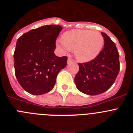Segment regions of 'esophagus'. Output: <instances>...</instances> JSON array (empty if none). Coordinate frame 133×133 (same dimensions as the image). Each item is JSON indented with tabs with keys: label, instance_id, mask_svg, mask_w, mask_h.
<instances>
[{
	"label": "esophagus",
	"instance_id": "34e87169",
	"mask_svg": "<svg viewBox=\"0 0 133 133\" xmlns=\"http://www.w3.org/2000/svg\"><path fill=\"white\" fill-rule=\"evenodd\" d=\"M73 63V61H72V59H71L70 58H69L67 59V64H70V63Z\"/></svg>",
	"mask_w": 133,
	"mask_h": 133
}]
</instances>
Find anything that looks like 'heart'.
<instances>
[{
	"instance_id": "obj_1",
	"label": "heart",
	"mask_w": 133,
	"mask_h": 133,
	"mask_svg": "<svg viewBox=\"0 0 133 133\" xmlns=\"http://www.w3.org/2000/svg\"><path fill=\"white\" fill-rule=\"evenodd\" d=\"M104 45L101 32L89 30H72L63 34L62 41H56L57 47L63 52L75 50V56L81 63L95 59Z\"/></svg>"
}]
</instances>
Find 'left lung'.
I'll use <instances>...</instances> for the list:
<instances>
[{
  "label": "left lung",
  "instance_id": "obj_1",
  "mask_svg": "<svg viewBox=\"0 0 133 133\" xmlns=\"http://www.w3.org/2000/svg\"><path fill=\"white\" fill-rule=\"evenodd\" d=\"M104 49L92 61L79 63V71L75 77L77 89L89 95H97L109 89L119 72V54L115 43L107 34Z\"/></svg>",
  "mask_w": 133,
  "mask_h": 133
}]
</instances>
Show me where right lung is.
Instances as JSON below:
<instances>
[{"label":"right lung","instance_id":"add662e5","mask_svg":"<svg viewBox=\"0 0 133 133\" xmlns=\"http://www.w3.org/2000/svg\"><path fill=\"white\" fill-rule=\"evenodd\" d=\"M63 28L50 24L32 29L17 40L14 60L15 75L24 90L41 95L53 89L57 75L66 66L67 57L54 53Z\"/></svg>","mask_w":133,"mask_h":133}]
</instances>
